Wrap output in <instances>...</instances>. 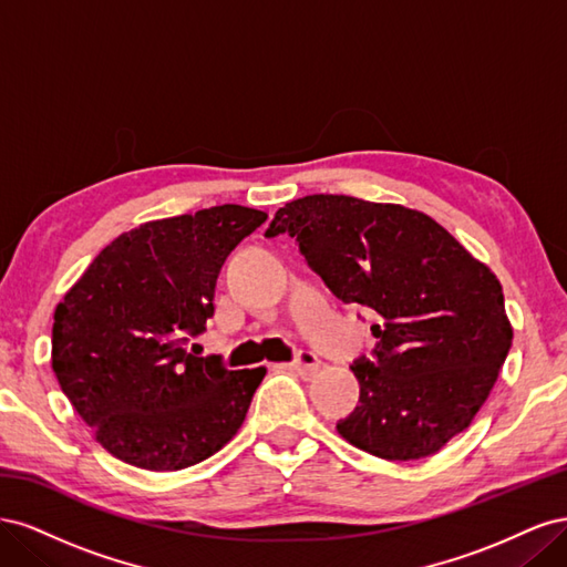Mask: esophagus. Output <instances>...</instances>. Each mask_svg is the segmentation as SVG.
<instances>
[{
    "label": "esophagus",
    "instance_id": "obj_1",
    "mask_svg": "<svg viewBox=\"0 0 567 567\" xmlns=\"http://www.w3.org/2000/svg\"><path fill=\"white\" fill-rule=\"evenodd\" d=\"M319 367H321V362L312 352H300L296 362L290 364V369H293L300 375H315L319 371Z\"/></svg>",
    "mask_w": 567,
    "mask_h": 567
}]
</instances>
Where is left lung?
<instances>
[{"mask_svg":"<svg viewBox=\"0 0 567 567\" xmlns=\"http://www.w3.org/2000/svg\"><path fill=\"white\" fill-rule=\"evenodd\" d=\"M298 238L342 302L371 307L375 362H357L359 406L340 437L385 461L440 452L499 379L513 326L496 274L433 217L400 203L312 194L286 203L267 236Z\"/></svg>","mask_w":567,"mask_h":567,"instance_id":"1","label":"left lung"}]
</instances>
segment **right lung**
<instances>
[{
	"label": "right lung",
	"mask_w": 567,
	"mask_h": 567,
	"mask_svg": "<svg viewBox=\"0 0 567 567\" xmlns=\"http://www.w3.org/2000/svg\"><path fill=\"white\" fill-rule=\"evenodd\" d=\"M267 219L246 205L144 221L101 250L54 310L51 369L94 440L146 471H182L238 433L267 369L188 352L229 252Z\"/></svg>",
	"instance_id": "right-lung-1"
}]
</instances>
